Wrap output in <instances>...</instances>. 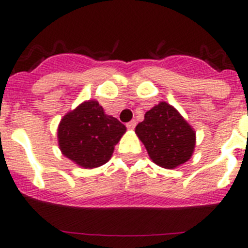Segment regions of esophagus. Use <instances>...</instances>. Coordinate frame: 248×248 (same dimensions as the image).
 <instances>
[{
    "label": "esophagus",
    "mask_w": 248,
    "mask_h": 248,
    "mask_svg": "<svg viewBox=\"0 0 248 248\" xmlns=\"http://www.w3.org/2000/svg\"><path fill=\"white\" fill-rule=\"evenodd\" d=\"M135 125H137V123H135V120H131V122L126 123V128L130 129V130H133V129L135 128Z\"/></svg>",
    "instance_id": "esophagus-1"
}]
</instances>
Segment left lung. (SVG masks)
<instances>
[{
	"mask_svg": "<svg viewBox=\"0 0 248 248\" xmlns=\"http://www.w3.org/2000/svg\"><path fill=\"white\" fill-rule=\"evenodd\" d=\"M153 163L176 169L191 159L196 145L195 129L176 108L166 102L154 105L135 128Z\"/></svg>",
	"mask_w": 248,
	"mask_h": 248,
	"instance_id": "8db88e82",
	"label": "left lung"
}]
</instances>
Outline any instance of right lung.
I'll return each mask as SVG.
<instances>
[{"label":"right lung","instance_id":"add662e5","mask_svg":"<svg viewBox=\"0 0 248 248\" xmlns=\"http://www.w3.org/2000/svg\"><path fill=\"white\" fill-rule=\"evenodd\" d=\"M126 128L117 118L105 114L98 100H85L69 110L57 129L62 154L83 169L108 163Z\"/></svg>","mask_w":248,"mask_h":248}]
</instances>
